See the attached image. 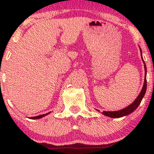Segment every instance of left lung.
I'll return each mask as SVG.
<instances>
[{
  "instance_id": "left-lung-1",
  "label": "left lung",
  "mask_w": 154,
  "mask_h": 154,
  "mask_svg": "<svg viewBox=\"0 0 154 154\" xmlns=\"http://www.w3.org/2000/svg\"><path fill=\"white\" fill-rule=\"evenodd\" d=\"M140 53H141V57H142V51H141V49H140ZM142 59H143V57H142ZM143 61L144 63L145 76H146V77H145V79H144V84H143V86L142 91H140V93L138 96L137 97V98L134 100L133 103H131L130 106H127L126 108H125V109H122V110L116 111H103L102 114H103V115L109 116V117H111V118L122 117V116L129 115V114H131L132 112H133V111H135L137 107H138L140 103L141 100H142L143 98L145 93H146V88H147V80H146V73H147V69H146V64H145L143 59Z\"/></svg>"
}]
</instances>
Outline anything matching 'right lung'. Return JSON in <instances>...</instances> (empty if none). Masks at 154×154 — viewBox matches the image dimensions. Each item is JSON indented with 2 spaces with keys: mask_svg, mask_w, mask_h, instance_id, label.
I'll return each instance as SVG.
<instances>
[{
  "mask_svg": "<svg viewBox=\"0 0 154 154\" xmlns=\"http://www.w3.org/2000/svg\"><path fill=\"white\" fill-rule=\"evenodd\" d=\"M50 113L51 112H48V113H47V114H41V115H39V116H32V117H30V118H29V119H40V118L43 117V116H45L48 115V114H50Z\"/></svg>",
  "mask_w": 154,
  "mask_h": 154,
  "instance_id": "obj_1",
  "label": "right lung"
}]
</instances>
